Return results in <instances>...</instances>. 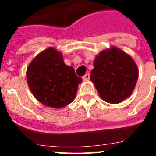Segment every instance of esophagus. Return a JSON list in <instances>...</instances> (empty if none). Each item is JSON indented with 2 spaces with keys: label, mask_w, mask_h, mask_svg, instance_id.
<instances>
[{
  "label": "esophagus",
  "mask_w": 156,
  "mask_h": 156,
  "mask_svg": "<svg viewBox=\"0 0 156 156\" xmlns=\"http://www.w3.org/2000/svg\"><path fill=\"white\" fill-rule=\"evenodd\" d=\"M89 78H90L89 73H86V74L83 77V81H88V80H89Z\"/></svg>",
  "instance_id": "esophagus-1"
}]
</instances>
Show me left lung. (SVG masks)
<instances>
[{
    "label": "left lung",
    "instance_id": "left-lung-1",
    "mask_svg": "<svg viewBox=\"0 0 156 156\" xmlns=\"http://www.w3.org/2000/svg\"><path fill=\"white\" fill-rule=\"evenodd\" d=\"M139 69L131 56L115 46L96 56L90 79L104 101L119 104L134 91Z\"/></svg>",
    "mask_w": 156,
    "mask_h": 156
}]
</instances>
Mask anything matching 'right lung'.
Returning <instances> with one entry per match:
<instances>
[{
    "instance_id": "right-lung-1",
    "label": "right lung",
    "mask_w": 156,
    "mask_h": 156,
    "mask_svg": "<svg viewBox=\"0 0 156 156\" xmlns=\"http://www.w3.org/2000/svg\"><path fill=\"white\" fill-rule=\"evenodd\" d=\"M27 81L33 96L41 104L61 108L74 100L83 79L75 74L73 68L65 64L62 52L48 48L30 62Z\"/></svg>"
}]
</instances>
